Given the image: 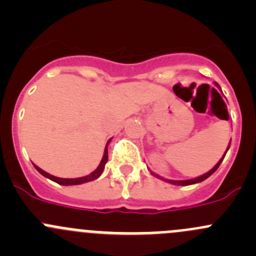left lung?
<instances>
[{
  "label": "left lung",
  "mask_w": 256,
  "mask_h": 256,
  "mask_svg": "<svg viewBox=\"0 0 256 256\" xmlns=\"http://www.w3.org/2000/svg\"><path fill=\"white\" fill-rule=\"evenodd\" d=\"M214 84L216 85V86L219 88V89H220V86H219V84L218 82H214ZM226 112H228V109H226ZM229 116V115H228ZM229 146H230V144H229ZM229 146H228V148H229ZM228 148H226V151H228ZM226 154H224V156L222 157L220 160H219V162L218 164H216V166L213 167V168L210 170V171L209 172H207V174H203V176H200V177H197V178H194V180H167V178H164V177H161V176H157V174H154V176H156L157 178H160V180H166V182H168V183H172V184H177V186H188V184H193V183H198V182H202V180H207V178L210 176V174H213L214 172L216 171V170H218V167L220 166V164H222V161H223L224 160V157H226Z\"/></svg>",
  "instance_id": "8db88e82"
}]
</instances>
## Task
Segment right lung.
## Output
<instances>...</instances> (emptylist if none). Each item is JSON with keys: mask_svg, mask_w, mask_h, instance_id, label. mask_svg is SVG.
<instances>
[{"mask_svg": "<svg viewBox=\"0 0 256 256\" xmlns=\"http://www.w3.org/2000/svg\"><path fill=\"white\" fill-rule=\"evenodd\" d=\"M109 141H108V144H109ZM108 144H106V147H105L104 156H102V162H100L99 167H98V168L95 170V171L92 172V174H88V176H85V177H80V178H59V177H54V176H52V174H47V172H44V171H43V170H40V167L36 166V164H34V167H36V170H37V171L40 172V174H43V176H44V177H47V178H49V180H54V182H56V183H58V184H62V186H74V184H82V183H85V182H90V180H96V178L102 174V171H104L105 164H106V162H108Z\"/></svg>", "mask_w": 256, "mask_h": 256, "instance_id": "obj_1", "label": "right lung"}]
</instances>
